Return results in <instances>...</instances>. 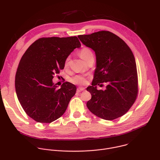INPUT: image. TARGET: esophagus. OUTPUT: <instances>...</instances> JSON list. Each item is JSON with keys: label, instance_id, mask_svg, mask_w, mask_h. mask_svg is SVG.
<instances>
[{"label": "esophagus", "instance_id": "1", "mask_svg": "<svg viewBox=\"0 0 160 160\" xmlns=\"http://www.w3.org/2000/svg\"><path fill=\"white\" fill-rule=\"evenodd\" d=\"M84 90H85V88L83 87H78L77 88V92H82V91H83Z\"/></svg>", "mask_w": 160, "mask_h": 160}]
</instances>
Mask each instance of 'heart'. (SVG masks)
<instances>
[{
	"mask_svg": "<svg viewBox=\"0 0 160 160\" xmlns=\"http://www.w3.org/2000/svg\"><path fill=\"white\" fill-rule=\"evenodd\" d=\"M79 56L80 57L84 60L85 61H86L88 59H89L91 56H93L92 52L91 51V50L87 48H83L79 52ZM70 58L68 57L65 61L64 62V66H67L69 64V61H70ZM70 82H72L74 84H83L85 83L86 82V80L85 78V77H83L82 75H75L73 77H72L70 78Z\"/></svg>",
	"mask_w": 160,
	"mask_h": 160,
	"instance_id": "1",
	"label": "heart"
}]
</instances>
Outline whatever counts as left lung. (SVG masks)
<instances>
[{"label": "left lung", "mask_w": 160, "mask_h": 160, "mask_svg": "<svg viewBox=\"0 0 160 160\" xmlns=\"http://www.w3.org/2000/svg\"><path fill=\"white\" fill-rule=\"evenodd\" d=\"M85 46L94 50L96 68L92 85L87 90L92 95L88 109L97 117L112 120L130 109L138 95V77L134 56L128 45L109 31L78 36ZM107 84L106 90L96 85Z\"/></svg>", "instance_id": "left-lung-1"}]
</instances>
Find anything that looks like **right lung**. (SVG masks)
<instances>
[{"label":"right lung","mask_w":160,"mask_h":160,"mask_svg":"<svg viewBox=\"0 0 160 160\" xmlns=\"http://www.w3.org/2000/svg\"><path fill=\"white\" fill-rule=\"evenodd\" d=\"M81 43L77 37H43L35 41L22 55L15 77L18 99L25 112L39 123H51L66 111L77 88L64 82L60 88L52 78Z\"/></svg>","instance_id":"1"}]
</instances>
